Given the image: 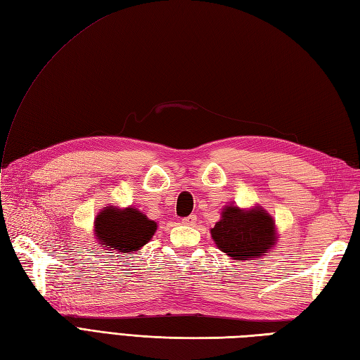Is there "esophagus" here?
<instances>
[{"label":"esophagus","mask_w":360,"mask_h":360,"mask_svg":"<svg viewBox=\"0 0 360 360\" xmlns=\"http://www.w3.org/2000/svg\"><path fill=\"white\" fill-rule=\"evenodd\" d=\"M195 221H197V215H189V217H185L181 220V223L186 224V226H194Z\"/></svg>","instance_id":"34e87169"}]
</instances>
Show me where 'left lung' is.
<instances>
[{
  "label": "left lung",
  "instance_id": "1",
  "mask_svg": "<svg viewBox=\"0 0 360 360\" xmlns=\"http://www.w3.org/2000/svg\"><path fill=\"white\" fill-rule=\"evenodd\" d=\"M210 235L218 249L238 262L267 255L276 243L274 218L258 206L248 210L226 206Z\"/></svg>",
  "mask_w": 360,
  "mask_h": 360
}]
</instances>
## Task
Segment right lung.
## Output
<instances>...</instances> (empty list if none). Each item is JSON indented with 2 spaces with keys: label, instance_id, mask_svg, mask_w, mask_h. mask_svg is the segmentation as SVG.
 <instances>
[{
  "label": "right lung",
  "instance_id": "add662e5",
  "mask_svg": "<svg viewBox=\"0 0 360 360\" xmlns=\"http://www.w3.org/2000/svg\"><path fill=\"white\" fill-rule=\"evenodd\" d=\"M155 231L157 223L131 206L125 209L107 206L94 220V233L101 246L124 255L145 246Z\"/></svg>",
  "mask_w": 360,
  "mask_h": 360
}]
</instances>
